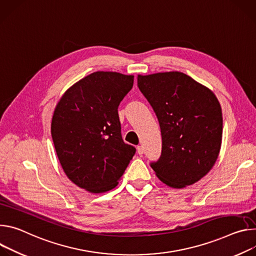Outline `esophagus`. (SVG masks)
I'll list each match as a JSON object with an SVG mask.
<instances>
[{"mask_svg": "<svg viewBox=\"0 0 256 256\" xmlns=\"http://www.w3.org/2000/svg\"><path fill=\"white\" fill-rule=\"evenodd\" d=\"M144 146H137V154H139V156H142L144 154Z\"/></svg>", "mask_w": 256, "mask_h": 256, "instance_id": "obj_1", "label": "esophagus"}]
</instances>
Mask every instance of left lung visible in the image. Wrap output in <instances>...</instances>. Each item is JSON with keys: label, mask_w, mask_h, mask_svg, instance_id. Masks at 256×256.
<instances>
[{"label": "left lung", "mask_w": 256, "mask_h": 256, "mask_svg": "<svg viewBox=\"0 0 256 256\" xmlns=\"http://www.w3.org/2000/svg\"><path fill=\"white\" fill-rule=\"evenodd\" d=\"M137 85L152 106L162 133V154L150 166L166 185L181 189L204 178L222 146V108L216 94L178 72L138 75Z\"/></svg>", "instance_id": "8db88e82"}]
</instances>
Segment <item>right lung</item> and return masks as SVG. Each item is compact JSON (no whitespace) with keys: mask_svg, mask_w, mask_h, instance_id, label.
<instances>
[{"mask_svg":"<svg viewBox=\"0 0 256 256\" xmlns=\"http://www.w3.org/2000/svg\"><path fill=\"white\" fill-rule=\"evenodd\" d=\"M134 76L94 72L74 83L56 104L50 132L66 176L92 193L115 188L135 154L121 135L118 106Z\"/></svg>","mask_w":256,"mask_h":256,"instance_id":"right-lung-1","label":"right lung"}]
</instances>
